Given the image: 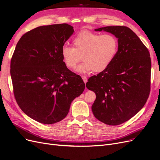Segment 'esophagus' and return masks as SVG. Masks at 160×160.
<instances>
[{
	"instance_id": "esophagus-1",
	"label": "esophagus",
	"mask_w": 160,
	"mask_h": 160,
	"mask_svg": "<svg viewBox=\"0 0 160 160\" xmlns=\"http://www.w3.org/2000/svg\"><path fill=\"white\" fill-rule=\"evenodd\" d=\"M82 80H83V81H84V82L85 83H86V82H87V78H86V76H85V75H82Z\"/></svg>"
}]
</instances>
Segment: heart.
I'll return each mask as SVG.
<instances>
[{"label":"heart","mask_w":160,"mask_h":160,"mask_svg":"<svg viewBox=\"0 0 160 160\" xmlns=\"http://www.w3.org/2000/svg\"><path fill=\"white\" fill-rule=\"evenodd\" d=\"M73 47L64 45L62 56L66 66L74 69L82 60L84 62L77 68L81 73L101 72L109 66L118 50V41L112 34L101 35L89 31H81L72 40Z\"/></svg>","instance_id":"1"}]
</instances>
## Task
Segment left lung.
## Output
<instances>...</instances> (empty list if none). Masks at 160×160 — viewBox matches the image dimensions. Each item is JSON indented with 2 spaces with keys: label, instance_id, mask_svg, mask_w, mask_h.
<instances>
[{
  "label": "left lung",
  "instance_id": "8db88e82",
  "mask_svg": "<svg viewBox=\"0 0 160 160\" xmlns=\"http://www.w3.org/2000/svg\"><path fill=\"white\" fill-rule=\"evenodd\" d=\"M113 34L118 50L111 64L88 79L86 87L95 92L94 117L102 123L118 125L128 121L144 106L150 91L151 60L138 37L125 26L94 29Z\"/></svg>",
  "mask_w": 160,
  "mask_h": 160
}]
</instances>
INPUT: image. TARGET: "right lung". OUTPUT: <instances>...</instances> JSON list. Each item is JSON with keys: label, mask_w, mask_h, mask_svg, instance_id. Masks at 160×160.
<instances>
[{"label": "right lung", "mask_w": 160, "mask_h": 160, "mask_svg": "<svg viewBox=\"0 0 160 160\" xmlns=\"http://www.w3.org/2000/svg\"><path fill=\"white\" fill-rule=\"evenodd\" d=\"M67 23L43 25L24 34L10 63L14 97L28 116L43 124L59 122L72 102L85 90L78 75L70 71L62 48L73 33Z\"/></svg>", "instance_id": "obj_1"}]
</instances>
